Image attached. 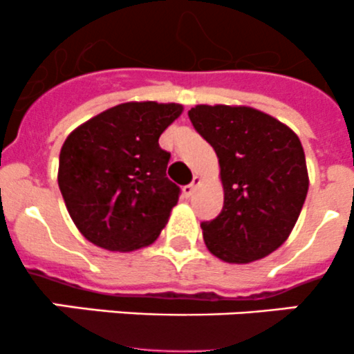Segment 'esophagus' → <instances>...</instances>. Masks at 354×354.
<instances>
[{
    "label": "esophagus",
    "mask_w": 354,
    "mask_h": 354,
    "mask_svg": "<svg viewBox=\"0 0 354 354\" xmlns=\"http://www.w3.org/2000/svg\"><path fill=\"white\" fill-rule=\"evenodd\" d=\"M200 185V178L198 176H194V180H192V183L190 185H185L183 187V195L185 197H192V195H194V192H195V188H197Z\"/></svg>",
    "instance_id": "34e87169"
}]
</instances>
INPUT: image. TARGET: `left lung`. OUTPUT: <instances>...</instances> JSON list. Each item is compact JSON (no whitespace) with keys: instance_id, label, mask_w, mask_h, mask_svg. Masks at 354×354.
I'll list each match as a JSON object with an SVG mask.
<instances>
[{"instance_id":"1","label":"left lung","mask_w":354,"mask_h":354,"mask_svg":"<svg viewBox=\"0 0 354 354\" xmlns=\"http://www.w3.org/2000/svg\"><path fill=\"white\" fill-rule=\"evenodd\" d=\"M188 116L216 151L224 188L219 216L200 224L207 248L230 263L263 259L288 240L308 192L298 135L248 106L200 104Z\"/></svg>"}]
</instances>
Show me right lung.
Instances as JSON below:
<instances>
[{
    "label": "right lung",
    "instance_id": "1",
    "mask_svg": "<svg viewBox=\"0 0 354 354\" xmlns=\"http://www.w3.org/2000/svg\"><path fill=\"white\" fill-rule=\"evenodd\" d=\"M183 106L124 102L75 128L59 152L58 185L75 226L109 252L154 243L180 198L159 137Z\"/></svg>",
    "mask_w": 354,
    "mask_h": 354
}]
</instances>
